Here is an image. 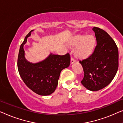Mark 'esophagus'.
Segmentation results:
<instances>
[{"instance_id":"34e87169","label":"esophagus","mask_w":123,"mask_h":123,"mask_svg":"<svg viewBox=\"0 0 123 123\" xmlns=\"http://www.w3.org/2000/svg\"><path fill=\"white\" fill-rule=\"evenodd\" d=\"M75 62V60L73 58L71 57V64H73Z\"/></svg>"}]
</instances>
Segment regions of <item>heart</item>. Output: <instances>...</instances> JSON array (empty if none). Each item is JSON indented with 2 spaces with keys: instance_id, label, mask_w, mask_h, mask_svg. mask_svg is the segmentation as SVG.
Returning a JSON list of instances; mask_svg holds the SVG:
<instances>
[{
  "instance_id": "obj_1",
  "label": "heart",
  "mask_w": 123,
  "mask_h": 123,
  "mask_svg": "<svg viewBox=\"0 0 123 123\" xmlns=\"http://www.w3.org/2000/svg\"><path fill=\"white\" fill-rule=\"evenodd\" d=\"M68 44L76 47L75 55L81 59H85L90 56L94 49L95 39L92 35H77L74 37Z\"/></svg>"
}]
</instances>
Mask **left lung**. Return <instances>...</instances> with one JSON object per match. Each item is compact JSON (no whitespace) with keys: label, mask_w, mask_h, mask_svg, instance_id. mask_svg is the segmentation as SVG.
<instances>
[{"label":"left lung","mask_w":123,"mask_h":123,"mask_svg":"<svg viewBox=\"0 0 123 123\" xmlns=\"http://www.w3.org/2000/svg\"><path fill=\"white\" fill-rule=\"evenodd\" d=\"M97 45L89 57L80 61L84 69L81 84L89 90L103 89L111 82L119 66V53L113 38L103 29L94 27Z\"/></svg>","instance_id":"8db88e82"}]
</instances>
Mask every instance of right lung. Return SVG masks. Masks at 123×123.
<instances>
[{"label": "right lung", "mask_w": 123, "mask_h": 123, "mask_svg": "<svg viewBox=\"0 0 123 123\" xmlns=\"http://www.w3.org/2000/svg\"><path fill=\"white\" fill-rule=\"evenodd\" d=\"M33 31L29 32L20 45L18 70L23 82L31 90L39 95H49L54 92L57 86L62 70L70 66V56L69 53L60 56L51 53L44 60L37 63L28 61L25 58L23 47Z\"/></svg>", "instance_id": "add662e5"}]
</instances>
